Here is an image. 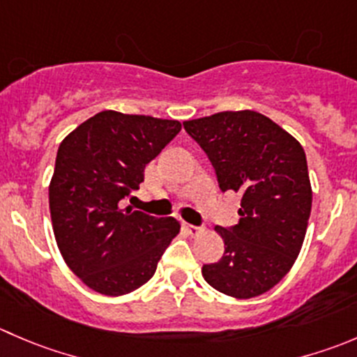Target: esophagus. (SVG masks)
Returning a JSON list of instances; mask_svg holds the SVG:
<instances>
[{
	"instance_id": "esophagus-1",
	"label": "esophagus",
	"mask_w": 357,
	"mask_h": 357,
	"mask_svg": "<svg viewBox=\"0 0 357 357\" xmlns=\"http://www.w3.org/2000/svg\"><path fill=\"white\" fill-rule=\"evenodd\" d=\"M185 228L188 230V234L192 235V237H197V235H200L204 231V228L195 227V225H188V223H185Z\"/></svg>"
}]
</instances>
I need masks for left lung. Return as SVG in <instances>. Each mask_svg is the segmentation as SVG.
Segmentation results:
<instances>
[{
  "instance_id": "left-lung-1",
  "label": "left lung",
  "mask_w": 357,
  "mask_h": 357,
  "mask_svg": "<svg viewBox=\"0 0 357 357\" xmlns=\"http://www.w3.org/2000/svg\"><path fill=\"white\" fill-rule=\"evenodd\" d=\"M209 157L223 192L241 193L237 225L214 230L220 261L202 266L207 284L248 300L274 288L300 255L312 207L302 144L261 113L221 112L183 122Z\"/></svg>"
}]
</instances>
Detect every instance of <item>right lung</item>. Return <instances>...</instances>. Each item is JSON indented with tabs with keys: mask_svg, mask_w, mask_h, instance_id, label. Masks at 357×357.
Masks as SVG:
<instances>
[{
	"mask_svg": "<svg viewBox=\"0 0 357 357\" xmlns=\"http://www.w3.org/2000/svg\"><path fill=\"white\" fill-rule=\"evenodd\" d=\"M179 130L178 120L106 109L62 139L48 186L52 228L66 265L94 291L122 296L143 286L179 234L174 218L120 206Z\"/></svg>",
	"mask_w": 357,
	"mask_h": 357,
	"instance_id": "add662e5",
	"label": "right lung"
}]
</instances>
